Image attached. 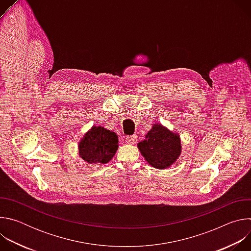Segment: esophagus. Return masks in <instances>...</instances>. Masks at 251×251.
<instances>
[{
  "label": "esophagus",
  "mask_w": 251,
  "mask_h": 251,
  "mask_svg": "<svg viewBox=\"0 0 251 251\" xmlns=\"http://www.w3.org/2000/svg\"><path fill=\"white\" fill-rule=\"evenodd\" d=\"M126 143L129 145H134L137 143V136L133 135V136H127L126 137Z\"/></svg>",
  "instance_id": "34e87169"
}]
</instances>
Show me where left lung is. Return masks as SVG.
Here are the masks:
<instances>
[{"instance_id": "1", "label": "left lung", "mask_w": 251, "mask_h": 251, "mask_svg": "<svg viewBox=\"0 0 251 251\" xmlns=\"http://www.w3.org/2000/svg\"><path fill=\"white\" fill-rule=\"evenodd\" d=\"M137 146L147 163L159 170L170 168L182 153L180 135L160 123L153 124Z\"/></svg>"}]
</instances>
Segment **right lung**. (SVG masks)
I'll return each instance as SVG.
<instances>
[{
  "label": "right lung",
  "mask_w": 251,
  "mask_h": 251,
  "mask_svg": "<svg viewBox=\"0 0 251 251\" xmlns=\"http://www.w3.org/2000/svg\"><path fill=\"white\" fill-rule=\"evenodd\" d=\"M118 146L115 132L94 125L78 143L79 157L88 164H106L114 157Z\"/></svg>",
  "instance_id": "1"
}]
</instances>
